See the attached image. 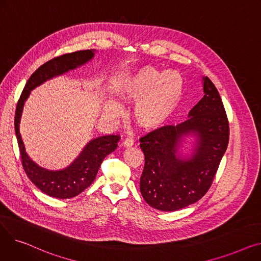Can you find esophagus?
<instances>
[{
  "label": "esophagus",
  "instance_id": "esophagus-1",
  "mask_svg": "<svg viewBox=\"0 0 261 261\" xmlns=\"http://www.w3.org/2000/svg\"><path fill=\"white\" fill-rule=\"evenodd\" d=\"M133 144H134V140L132 138H127L125 139V141H123V146L125 147H131L133 146Z\"/></svg>",
  "mask_w": 261,
  "mask_h": 261
}]
</instances>
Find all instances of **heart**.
I'll use <instances>...</instances> for the list:
<instances>
[{
  "instance_id": "obj_1",
  "label": "heart",
  "mask_w": 261,
  "mask_h": 261,
  "mask_svg": "<svg viewBox=\"0 0 261 261\" xmlns=\"http://www.w3.org/2000/svg\"><path fill=\"white\" fill-rule=\"evenodd\" d=\"M184 92V81L176 71H158L151 66H142L122 77L116 94L123 101H136L134 118L144 128H156L165 122L179 106ZM118 106L112 103L107 110L116 114Z\"/></svg>"
}]
</instances>
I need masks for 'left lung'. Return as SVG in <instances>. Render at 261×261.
<instances>
[{
  "mask_svg": "<svg viewBox=\"0 0 261 261\" xmlns=\"http://www.w3.org/2000/svg\"><path fill=\"white\" fill-rule=\"evenodd\" d=\"M203 91L187 120L140 139L145 154L141 194L155 210L173 212L199 201L210 189L226 151L229 127L220 94L208 77H203ZM187 135L196 136V147L189 158H182L178 148Z\"/></svg>",
  "mask_w": 261,
  "mask_h": 261,
  "instance_id": "left-lung-1",
  "label": "left lung"
}]
</instances>
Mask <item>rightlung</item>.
Wrapping results in <instances>:
<instances>
[{
	"instance_id": "add662e5",
	"label": "right lung",
	"mask_w": 261,
	"mask_h": 261,
	"mask_svg": "<svg viewBox=\"0 0 261 261\" xmlns=\"http://www.w3.org/2000/svg\"><path fill=\"white\" fill-rule=\"evenodd\" d=\"M94 49H86L64 54L41 65L27 80L17 105L15 130L23 168L30 180L42 193L57 199L76 197L93 183L103 159L117 148L119 136L105 135L94 139L88 143L70 166L62 170H48L37 165L25 151V146L20 134L23 107L32 90L53 77L62 75L89 62L94 57Z\"/></svg>"
}]
</instances>
